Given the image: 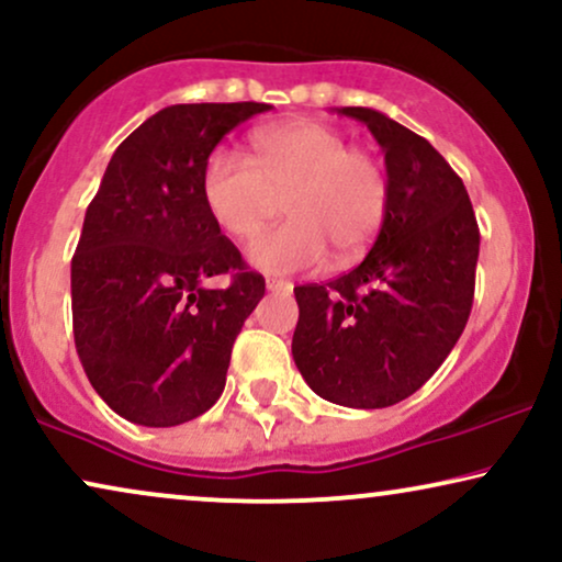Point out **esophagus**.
Wrapping results in <instances>:
<instances>
[{
	"label": "esophagus",
	"mask_w": 562,
	"mask_h": 562,
	"mask_svg": "<svg viewBox=\"0 0 562 562\" xmlns=\"http://www.w3.org/2000/svg\"><path fill=\"white\" fill-rule=\"evenodd\" d=\"M267 290L269 293H290V290H293V282L277 280V277H267Z\"/></svg>",
	"instance_id": "34e87169"
}]
</instances>
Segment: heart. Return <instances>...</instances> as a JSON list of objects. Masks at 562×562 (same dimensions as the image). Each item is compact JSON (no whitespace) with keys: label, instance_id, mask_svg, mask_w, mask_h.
Returning <instances> with one entry per match:
<instances>
[{"label":"heart","instance_id":"obj_1","mask_svg":"<svg viewBox=\"0 0 562 562\" xmlns=\"http://www.w3.org/2000/svg\"><path fill=\"white\" fill-rule=\"evenodd\" d=\"M204 210L225 236L257 238L285 199L288 223L248 248L267 274L314 269L334 251L350 261L379 236L389 210V173L375 155L352 147L345 132L314 119L261 126L251 160L217 147L199 179Z\"/></svg>","mask_w":562,"mask_h":562}]
</instances>
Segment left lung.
I'll return each instance as SVG.
<instances>
[{
	"instance_id": "obj_1",
	"label": "left lung",
	"mask_w": 562,
	"mask_h": 562,
	"mask_svg": "<svg viewBox=\"0 0 562 562\" xmlns=\"http://www.w3.org/2000/svg\"><path fill=\"white\" fill-rule=\"evenodd\" d=\"M337 113L363 122L381 145L389 210L352 272L295 288L293 358L322 400L381 409L415 394L464 331L480 228L464 183L428 139L381 111Z\"/></svg>"
}]
</instances>
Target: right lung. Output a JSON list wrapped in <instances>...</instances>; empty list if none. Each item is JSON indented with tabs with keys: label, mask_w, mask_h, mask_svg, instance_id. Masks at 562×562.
Instances as JSON below:
<instances>
[{
	"label": "right lung",
	"mask_w": 562,
	"mask_h": 562,
	"mask_svg": "<svg viewBox=\"0 0 562 562\" xmlns=\"http://www.w3.org/2000/svg\"><path fill=\"white\" fill-rule=\"evenodd\" d=\"M267 103H179L116 147L72 257L75 347L124 420L170 428L220 400L265 277L204 210L199 179L217 142ZM231 273L228 289L206 280Z\"/></svg>",
	"instance_id": "obj_1"
}]
</instances>
